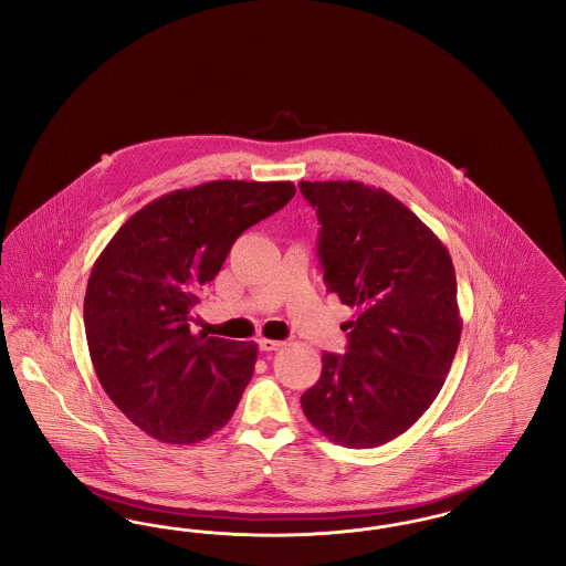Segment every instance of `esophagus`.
Wrapping results in <instances>:
<instances>
[{
  "label": "esophagus",
  "mask_w": 566,
  "mask_h": 566,
  "mask_svg": "<svg viewBox=\"0 0 566 566\" xmlns=\"http://www.w3.org/2000/svg\"><path fill=\"white\" fill-rule=\"evenodd\" d=\"M282 346H284V342H277V339H268V337H261V339H259V348L263 352L280 350Z\"/></svg>",
  "instance_id": "1"
}]
</instances>
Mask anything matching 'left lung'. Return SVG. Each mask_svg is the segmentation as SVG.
<instances>
[{
	"instance_id": "1",
	"label": "left lung",
	"mask_w": 566,
	"mask_h": 566,
	"mask_svg": "<svg viewBox=\"0 0 566 566\" xmlns=\"http://www.w3.org/2000/svg\"><path fill=\"white\" fill-rule=\"evenodd\" d=\"M321 220L328 293L354 307L348 352L323 354L305 418L346 448L407 431L437 399L460 342L457 273L446 245L390 192L354 180L298 182Z\"/></svg>"
}]
</instances>
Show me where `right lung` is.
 I'll return each instance as SVG.
<instances>
[{
    "mask_svg": "<svg viewBox=\"0 0 566 566\" xmlns=\"http://www.w3.org/2000/svg\"><path fill=\"white\" fill-rule=\"evenodd\" d=\"M293 182L214 180L135 212L95 261L84 331L114 405L163 443L220 431L254 374L256 344L192 335L201 289L245 229L282 210Z\"/></svg>",
    "mask_w": 566,
    "mask_h": 566,
    "instance_id": "right-lung-1",
    "label": "right lung"
}]
</instances>
